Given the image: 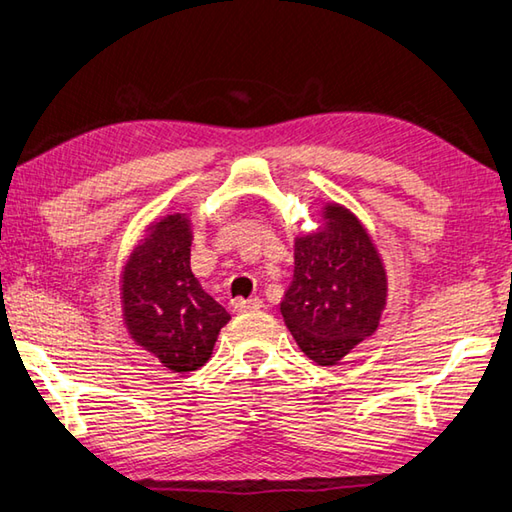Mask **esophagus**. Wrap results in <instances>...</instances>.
Masks as SVG:
<instances>
[{"mask_svg": "<svg viewBox=\"0 0 512 512\" xmlns=\"http://www.w3.org/2000/svg\"><path fill=\"white\" fill-rule=\"evenodd\" d=\"M262 306L264 302L259 300V297H250V300H241L239 297V300L232 302V309L235 311H255V309H262Z\"/></svg>", "mask_w": 512, "mask_h": 512, "instance_id": "obj_1", "label": "esophagus"}]
</instances>
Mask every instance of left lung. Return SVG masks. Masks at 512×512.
<instances>
[{
    "label": "left lung",
    "instance_id": "left-lung-1",
    "mask_svg": "<svg viewBox=\"0 0 512 512\" xmlns=\"http://www.w3.org/2000/svg\"><path fill=\"white\" fill-rule=\"evenodd\" d=\"M387 275L360 221L338 203L324 208V226L295 239L293 282L280 311L306 356L336 365L378 329Z\"/></svg>",
    "mask_w": 512,
    "mask_h": 512
}]
</instances>
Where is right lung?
<instances>
[{"mask_svg":"<svg viewBox=\"0 0 512 512\" xmlns=\"http://www.w3.org/2000/svg\"><path fill=\"white\" fill-rule=\"evenodd\" d=\"M123 268V315L138 345L185 374L210 358L230 320L190 271V219L167 215L150 226Z\"/></svg>","mask_w":512,"mask_h":512,"instance_id":"obj_1","label":"right lung"}]
</instances>
